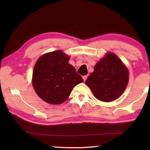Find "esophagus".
Returning a JSON list of instances; mask_svg holds the SVG:
<instances>
[{"label":"esophagus","instance_id":"34e87169","mask_svg":"<svg viewBox=\"0 0 150 150\" xmlns=\"http://www.w3.org/2000/svg\"><path fill=\"white\" fill-rule=\"evenodd\" d=\"M88 77V76L87 75H85V76H83V80H84V81H86V79H87V78Z\"/></svg>","mask_w":150,"mask_h":150}]
</instances>
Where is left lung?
<instances>
[{"instance_id":"left-lung-1","label":"left lung","mask_w":150,"mask_h":150,"mask_svg":"<svg viewBox=\"0 0 150 150\" xmlns=\"http://www.w3.org/2000/svg\"><path fill=\"white\" fill-rule=\"evenodd\" d=\"M128 69L117 55L108 52L94 67L85 84L94 96L103 102H111L122 95L128 83Z\"/></svg>"}]
</instances>
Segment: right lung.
Wrapping results in <instances>:
<instances>
[{"label":"right lung","mask_w":150,"mask_h":150,"mask_svg":"<svg viewBox=\"0 0 150 150\" xmlns=\"http://www.w3.org/2000/svg\"><path fill=\"white\" fill-rule=\"evenodd\" d=\"M69 57L57 50L40 57L35 63L32 85L43 100L59 105L67 99L75 85L83 82L81 76L69 63Z\"/></svg>","instance_id":"right-lung-1"}]
</instances>
